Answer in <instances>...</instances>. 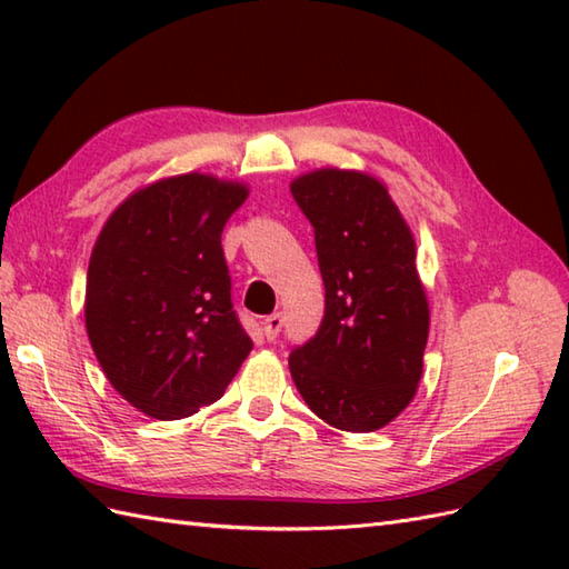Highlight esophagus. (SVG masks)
I'll return each mask as SVG.
<instances>
[{
	"label": "esophagus",
	"instance_id": "1",
	"mask_svg": "<svg viewBox=\"0 0 569 569\" xmlns=\"http://www.w3.org/2000/svg\"><path fill=\"white\" fill-rule=\"evenodd\" d=\"M281 328H283V316L281 312H273V316H269L263 320V335H266V340H276L278 337V332H281Z\"/></svg>",
	"mask_w": 569,
	"mask_h": 569
}]
</instances>
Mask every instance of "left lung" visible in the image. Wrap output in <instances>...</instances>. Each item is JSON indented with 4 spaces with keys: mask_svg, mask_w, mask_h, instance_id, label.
Returning <instances> with one entry per match:
<instances>
[{
    "mask_svg": "<svg viewBox=\"0 0 569 569\" xmlns=\"http://www.w3.org/2000/svg\"><path fill=\"white\" fill-rule=\"evenodd\" d=\"M316 229L325 318L288 357L296 389L332 428L371 432L413 401L430 310L416 241L377 178L322 168L291 183Z\"/></svg>",
    "mask_w": 569,
    "mask_h": 569,
    "instance_id": "obj_1",
    "label": "left lung"
}]
</instances>
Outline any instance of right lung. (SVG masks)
Returning a JSON list of instances; mask_svg holds the SVG:
<instances>
[{
  "mask_svg": "<svg viewBox=\"0 0 569 569\" xmlns=\"http://www.w3.org/2000/svg\"><path fill=\"white\" fill-rule=\"evenodd\" d=\"M247 196L202 173L166 178L119 204L94 241L84 328L104 377L141 413H198L251 352L222 251Z\"/></svg>",
  "mask_w": 569,
  "mask_h": 569,
  "instance_id": "right-lung-1",
  "label": "right lung"
}]
</instances>
